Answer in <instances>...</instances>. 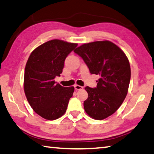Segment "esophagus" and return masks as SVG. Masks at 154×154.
I'll list each match as a JSON object with an SVG mask.
<instances>
[{
	"label": "esophagus",
	"instance_id": "obj_1",
	"mask_svg": "<svg viewBox=\"0 0 154 154\" xmlns=\"http://www.w3.org/2000/svg\"><path fill=\"white\" fill-rule=\"evenodd\" d=\"M74 88L75 89V90H80V89H82L83 88L82 86L79 85H75L74 86Z\"/></svg>",
	"mask_w": 154,
	"mask_h": 154
}]
</instances>
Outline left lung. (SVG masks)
Listing matches in <instances>:
<instances>
[{"label": "left lung", "mask_w": 154, "mask_h": 154, "mask_svg": "<svg viewBox=\"0 0 154 154\" xmlns=\"http://www.w3.org/2000/svg\"><path fill=\"white\" fill-rule=\"evenodd\" d=\"M74 52L83 58L91 74L100 76L97 86L85 89L88 97L83 106L88 115L103 120L118 110L127 96L131 67L124 52L110 41L84 44Z\"/></svg>", "instance_id": "1"}]
</instances>
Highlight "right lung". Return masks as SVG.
I'll return each instance as SVG.
<instances>
[{
	"instance_id": "right-lung-1",
	"label": "right lung",
	"mask_w": 154,
	"mask_h": 154,
	"mask_svg": "<svg viewBox=\"0 0 154 154\" xmlns=\"http://www.w3.org/2000/svg\"><path fill=\"white\" fill-rule=\"evenodd\" d=\"M77 46L60 40L44 43L31 53L24 74V91L35 112L49 121L62 116L72 96L74 87H63L60 77L67 56Z\"/></svg>"
}]
</instances>
